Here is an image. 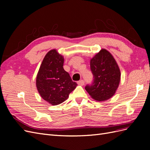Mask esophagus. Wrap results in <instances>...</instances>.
Returning <instances> with one entry per match:
<instances>
[{"mask_svg": "<svg viewBox=\"0 0 150 150\" xmlns=\"http://www.w3.org/2000/svg\"><path fill=\"white\" fill-rule=\"evenodd\" d=\"M78 85H80V86H84V81L83 80H80L78 82Z\"/></svg>", "mask_w": 150, "mask_h": 150, "instance_id": "1", "label": "esophagus"}]
</instances>
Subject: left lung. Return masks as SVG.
Segmentation results:
<instances>
[{
  "label": "left lung",
  "mask_w": 150,
  "mask_h": 150,
  "mask_svg": "<svg viewBox=\"0 0 150 150\" xmlns=\"http://www.w3.org/2000/svg\"><path fill=\"white\" fill-rule=\"evenodd\" d=\"M94 81L85 89L95 101H104L111 98L118 88L121 72L112 54L102 49L90 60Z\"/></svg>",
  "instance_id": "1"
}]
</instances>
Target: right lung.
Returning <instances> with one entry per match:
<instances>
[{
	"label": "right lung",
	"instance_id": "add662e5",
	"mask_svg": "<svg viewBox=\"0 0 150 150\" xmlns=\"http://www.w3.org/2000/svg\"><path fill=\"white\" fill-rule=\"evenodd\" d=\"M64 61V57L56 49L51 50L44 57L36 77L40 96L54 106L65 101L78 86L63 68Z\"/></svg>",
	"mask_w": 150,
	"mask_h": 150
}]
</instances>
